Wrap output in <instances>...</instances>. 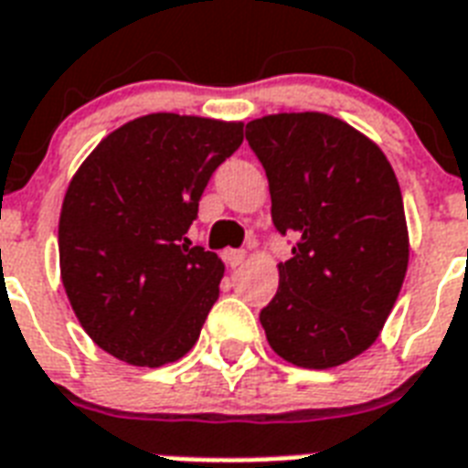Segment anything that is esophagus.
Masks as SVG:
<instances>
[{"label": "esophagus", "instance_id": "obj_1", "mask_svg": "<svg viewBox=\"0 0 468 468\" xmlns=\"http://www.w3.org/2000/svg\"><path fill=\"white\" fill-rule=\"evenodd\" d=\"M224 261H227V266L231 268L241 266V263L246 261V251L244 249H229V251L224 253Z\"/></svg>", "mask_w": 468, "mask_h": 468}]
</instances>
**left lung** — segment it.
<instances>
[{"instance_id":"obj_1","label":"left lung","mask_w":468,"mask_h":468,"mask_svg":"<svg viewBox=\"0 0 468 468\" xmlns=\"http://www.w3.org/2000/svg\"><path fill=\"white\" fill-rule=\"evenodd\" d=\"M266 170L275 229L295 237L278 292L261 310L271 349L300 368H332L381 335L403 288L410 241L388 158L322 112L246 124Z\"/></svg>"}]
</instances>
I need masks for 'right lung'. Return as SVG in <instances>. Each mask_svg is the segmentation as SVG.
I'll use <instances>...</instances> for the list:
<instances>
[{
    "label": "right lung",
    "mask_w": 468,
    "mask_h": 468,
    "mask_svg": "<svg viewBox=\"0 0 468 468\" xmlns=\"http://www.w3.org/2000/svg\"><path fill=\"white\" fill-rule=\"evenodd\" d=\"M241 141V122L158 112L114 129L72 176L58 222L60 278L100 349L148 368L193 349L224 263L185 234Z\"/></svg>",
    "instance_id": "right-lung-1"
}]
</instances>
